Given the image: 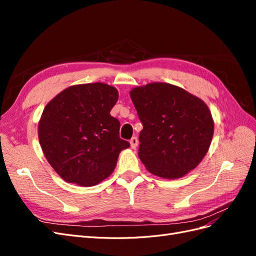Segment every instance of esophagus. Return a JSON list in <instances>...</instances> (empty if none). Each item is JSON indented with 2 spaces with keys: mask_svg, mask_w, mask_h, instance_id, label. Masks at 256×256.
<instances>
[{
  "mask_svg": "<svg viewBox=\"0 0 256 256\" xmlns=\"http://www.w3.org/2000/svg\"><path fill=\"white\" fill-rule=\"evenodd\" d=\"M138 138H136V136H132V138H131V140H130L131 148H136V147L138 146Z\"/></svg>",
  "mask_w": 256,
  "mask_h": 256,
  "instance_id": "esophagus-1",
  "label": "esophagus"
}]
</instances>
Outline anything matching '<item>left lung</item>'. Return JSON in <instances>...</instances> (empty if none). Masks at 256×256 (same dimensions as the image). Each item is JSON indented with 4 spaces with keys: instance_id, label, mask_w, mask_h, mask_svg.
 <instances>
[{
    "instance_id": "obj_1",
    "label": "left lung",
    "mask_w": 256,
    "mask_h": 256,
    "mask_svg": "<svg viewBox=\"0 0 256 256\" xmlns=\"http://www.w3.org/2000/svg\"><path fill=\"white\" fill-rule=\"evenodd\" d=\"M143 129L138 158L152 174L180 178L196 168L208 152L214 120L200 98L168 83L130 92Z\"/></svg>"
}]
</instances>
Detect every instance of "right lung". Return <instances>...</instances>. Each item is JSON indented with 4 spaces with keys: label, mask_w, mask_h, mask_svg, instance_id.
Segmentation results:
<instances>
[{
    "label": "right lung",
    "mask_w": 256,
    "mask_h": 256,
    "mask_svg": "<svg viewBox=\"0 0 256 256\" xmlns=\"http://www.w3.org/2000/svg\"><path fill=\"white\" fill-rule=\"evenodd\" d=\"M118 92L104 83L70 86L46 106L38 136L46 158L67 182L90 187L102 182L130 146L111 116Z\"/></svg>",
    "instance_id": "1"
}]
</instances>
